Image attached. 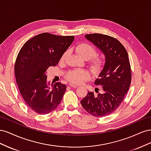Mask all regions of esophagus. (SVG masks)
I'll return each instance as SVG.
<instances>
[{
	"instance_id": "34e87169",
	"label": "esophagus",
	"mask_w": 151,
	"mask_h": 151,
	"mask_svg": "<svg viewBox=\"0 0 151 151\" xmlns=\"http://www.w3.org/2000/svg\"><path fill=\"white\" fill-rule=\"evenodd\" d=\"M70 87H71V88H77V86H75V85H72V84H69Z\"/></svg>"
}]
</instances>
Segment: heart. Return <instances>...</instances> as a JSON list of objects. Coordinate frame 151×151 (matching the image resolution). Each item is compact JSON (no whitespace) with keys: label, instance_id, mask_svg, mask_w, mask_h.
Masks as SVG:
<instances>
[{"label":"heart","instance_id":"1","mask_svg":"<svg viewBox=\"0 0 151 151\" xmlns=\"http://www.w3.org/2000/svg\"><path fill=\"white\" fill-rule=\"evenodd\" d=\"M76 52L80 58L84 60H90L89 61V66L94 74H97L102 70L104 65V59L101 57H96L97 51L92 45L82 43L79 44L76 48ZM68 55L65 52L62 55L61 60H65ZM91 77L90 73L86 70L77 69L69 70L65 74L66 79L73 84H81L84 81L88 80Z\"/></svg>","mask_w":151,"mask_h":151}]
</instances>
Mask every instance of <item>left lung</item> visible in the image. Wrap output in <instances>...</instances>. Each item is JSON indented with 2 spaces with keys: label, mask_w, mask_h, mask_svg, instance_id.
Here are the masks:
<instances>
[{
  "label": "left lung",
  "mask_w": 151,
  "mask_h": 151,
  "mask_svg": "<svg viewBox=\"0 0 151 151\" xmlns=\"http://www.w3.org/2000/svg\"><path fill=\"white\" fill-rule=\"evenodd\" d=\"M85 37L104 54L105 64L94 82L96 85L101 86L103 93L95 95L94 92H88L81 103L90 115L103 117L119 107L130 88L129 58L125 48L115 38L98 33L86 35Z\"/></svg>",
  "instance_id": "left-lung-1"
}]
</instances>
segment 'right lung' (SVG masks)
I'll return each mask as SVG.
<instances>
[{"mask_svg": "<svg viewBox=\"0 0 151 151\" xmlns=\"http://www.w3.org/2000/svg\"><path fill=\"white\" fill-rule=\"evenodd\" d=\"M74 40V36L43 33L27 41L18 53L14 66L16 83L25 103L36 113H51L61 102L66 86L57 83L50 88L46 71L58 64Z\"/></svg>", "mask_w": 151, "mask_h": 151, "instance_id": "obj_1", "label": "right lung"}]
</instances>
